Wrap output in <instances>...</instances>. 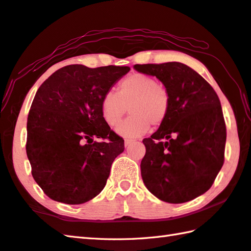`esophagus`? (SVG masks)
Returning <instances> with one entry per match:
<instances>
[{"label":"esophagus","mask_w":251,"mask_h":251,"mask_svg":"<svg viewBox=\"0 0 251 251\" xmlns=\"http://www.w3.org/2000/svg\"><path fill=\"white\" fill-rule=\"evenodd\" d=\"M132 142H134V140H131V139H125V141H124L125 147H128L129 145L132 144Z\"/></svg>","instance_id":"obj_1"}]
</instances>
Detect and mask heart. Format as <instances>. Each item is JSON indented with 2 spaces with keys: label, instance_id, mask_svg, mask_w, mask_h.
Masks as SVG:
<instances>
[{
  "label": "heart",
  "instance_id": "1",
  "mask_svg": "<svg viewBox=\"0 0 251 251\" xmlns=\"http://www.w3.org/2000/svg\"><path fill=\"white\" fill-rule=\"evenodd\" d=\"M131 115L117 127L123 137L135 138L144 135L150 125L159 127L166 121L171 109V97L164 86L145 74H132L123 79L117 93L109 91L101 99V114L107 125L120 124L128 112Z\"/></svg>",
  "mask_w": 251,
  "mask_h": 251
}]
</instances>
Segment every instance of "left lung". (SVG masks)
I'll use <instances>...</instances> for the list:
<instances>
[{"mask_svg":"<svg viewBox=\"0 0 251 251\" xmlns=\"http://www.w3.org/2000/svg\"><path fill=\"white\" fill-rule=\"evenodd\" d=\"M134 68L155 76L171 97L168 119L142 140V180L162 201L187 202L210 189L224 163L226 127L219 97L183 63L137 64Z\"/></svg>","mask_w":251,"mask_h":251,"instance_id":"left-lung-1","label":"left lung"}]
</instances>
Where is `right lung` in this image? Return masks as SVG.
<instances>
[{"instance_id": "1", "label": "right lung", "mask_w": 251, "mask_h": 251, "mask_svg": "<svg viewBox=\"0 0 251 251\" xmlns=\"http://www.w3.org/2000/svg\"><path fill=\"white\" fill-rule=\"evenodd\" d=\"M130 71L75 64L39 88L27 120L26 151L36 183L49 198L80 204L104 188L124 140L103 120L101 99ZM107 139L93 142V137Z\"/></svg>"}]
</instances>
